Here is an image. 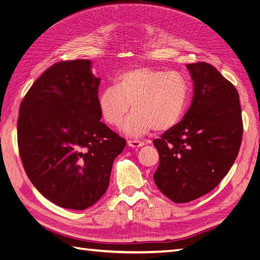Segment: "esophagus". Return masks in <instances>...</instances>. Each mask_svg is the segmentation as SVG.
<instances>
[{"instance_id":"obj_1","label":"esophagus","mask_w":260,"mask_h":260,"mask_svg":"<svg viewBox=\"0 0 260 260\" xmlns=\"http://www.w3.org/2000/svg\"><path fill=\"white\" fill-rule=\"evenodd\" d=\"M128 145L130 146V147H132V148H138V147H142V146H144V143L143 142H141V141H133V140H129L128 141Z\"/></svg>"}]
</instances>
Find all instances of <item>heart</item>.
Returning a JSON list of instances; mask_svg holds the SVG:
<instances>
[{"mask_svg": "<svg viewBox=\"0 0 260 260\" xmlns=\"http://www.w3.org/2000/svg\"><path fill=\"white\" fill-rule=\"evenodd\" d=\"M188 99V83L177 72L137 67L117 77L115 85L98 95V107L104 121L113 127L121 124L130 105L132 113L122 131L140 137L148 131H167L183 117Z\"/></svg>", "mask_w": 260, "mask_h": 260, "instance_id": "1", "label": "heart"}]
</instances>
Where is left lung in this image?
Masks as SVG:
<instances>
[{
  "mask_svg": "<svg viewBox=\"0 0 260 260\" xmlns=\"http://www.w3.org/2000/svg\"><path fill=\"white\" fill-rule=\"evenodd\" d=\"M194 86L183 119L154 140L159 165L154 181L175 203H187L215 188L237 158L243 122L239 93L207 62L187 64Z\"/></svg>",
  "mask_w": 260,
  "mask_h": 260,
  "instance_id": "obj_1",
  "label": "left lung"
}]
</instances>
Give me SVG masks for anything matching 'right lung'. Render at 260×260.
Returning <instances> with one entry per match:
<instances>
[{
	"instance_id": "right-lung-1",
	"label": "right lung",
	"mask_w": 260,
	"mask_h": 260,
	"mask_svg": "<svg viewBox=\"0 0 260 260\" xmlns=\"http://www.w3.org/2000/svg\"><path fill=\"white\" fill-rule=\"evenodd\" d=\"M88 59L59 61L38 78L21 101L19 155L45 199L83 210L104 195L125 140L101 122L100 78Z\"/></svg>"
}]
</instances>
